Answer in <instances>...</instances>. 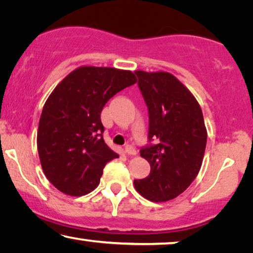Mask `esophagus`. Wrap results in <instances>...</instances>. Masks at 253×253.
Wrapping results in <instances>:
<instances>
[{"label":"esophagus","instance_id":"34e87169","mask_svg":"<svg viewBox=\"0 0 253 253\" xmlns=\"http://www.w3.org/2000/svg\"><path fill=\"white\" fill-rule=\"evenodd\" d=\"M125 152L128 153V154H130V156H135V154H136V150H135V148H134L133 145L126 144V146H125Z\"/></svg>","mask_w":253,"mask_h":253}]
</instances>
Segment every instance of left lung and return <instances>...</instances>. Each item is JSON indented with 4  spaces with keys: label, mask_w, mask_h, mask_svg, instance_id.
Returning <instances> with one entry per match:
<instances>
[{
    "label": "left lung",
    "mask_w": 253,
    "mask_h": 253,
    "mask_svg": "<svg viewBox=\"0 0 253 253\" xmlns=\"http://www.w3.org/2000/svg\"><path fill=\"white\" fill-rule=\"evenodd\" d=\"M135 75L149 111V144L139 153L151 171L134 185L150 201H168L183 193L201 168L207 144L202 110L171 74L137 70Z\"/></svg>",
    "instance_id": "1"
}]
</instances>
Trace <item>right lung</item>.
<instances>
[{
	"label": "right lung",
	"mask_w": 253,
	"mask_h": 253,
	"mask_svg": "<svg viewBox=\"0 0 253 253\" xmlns=\"http://www.w3.org/2000/svg\"><path fill=\"white\" fill-rule=\"evenodd\" d=\"M136 83L131 71L81 67L56 86L44 104L37 131L43 171L62 193L82 197L100 183L107 163L119 156L105 144L101 111Z\"/></svg>",
	"instance_id": "obj_1"
}]
</instances>
